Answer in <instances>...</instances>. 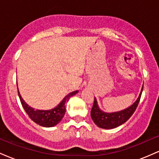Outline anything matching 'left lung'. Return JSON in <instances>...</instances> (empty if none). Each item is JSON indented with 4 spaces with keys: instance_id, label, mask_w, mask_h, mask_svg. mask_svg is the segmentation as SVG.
Listing matches in <instances>:
<instances>
[{
    "instance_id": "left-lung-1",
    "label": "left lung",
    "mask_w": 159,
    "mask_h": 159,
    "mask_svg": "<svg viewBox=\"0 0 159 159\" xmlns=\"http://www.w3.org/2000/svg\"><path fill=\"white\" fill-rule=\"evenodd\" d=\"M142 91H143V87H142L138 98L132 105L128 107L127 108L116 111V112L107 113L102 111L98 107L97 100L95 98L93 105L92 110L90 112L91 118L93 120L94 123L98 127L105 129H114V128L120 126L122 124L125 123L135 111L138 103H139Z\"/></svg>"
}]
</instances>
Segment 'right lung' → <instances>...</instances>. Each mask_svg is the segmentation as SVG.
Masks as SVG:
<instances>
[{
  "label": "right lung",
  "mask_w": 159,
  "mask_h": 159,
  "mask_svg": "<svg viewBox=\"0 0 159 159\" xmlns=\"http://www.w3.org/2000/svg\"><path fill=\"white\" fill-rule=\"evenodd\" d=\"M78 91L76 90L69 93L54 108L50 109V110H38V109L35 110L34 107L29 106L25 102V100L21 97L19 88H18V93H19L20 101H21L22 107L25 109V112L29 116V117L38 125L47 128L55 126L61 121L66 113V102L69 101L71 96L78 93Z\"/></svg>",
  "instance_id": "1"
}]
</instances>
